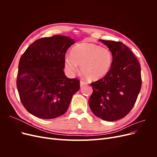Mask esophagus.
Here are the masks:
<instances>
[{"mask_svg": "<svg viewBox=\"0 0 157 157\" xmlns=\"http://www.w3.org/2000/svg\"><path fill=\"white\" fill-rule=\"evenodd\" d=\"M86 84H87V82L83 81V80H80V87H82V86H85V85H86Z\"/></svg>", "mask_w": 157, "mask_h": 157, "instance_id": "esophagus-1", "label": "esophagus"}]
</instances>
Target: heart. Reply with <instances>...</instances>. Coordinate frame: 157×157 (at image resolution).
Here are the masks:
<instances>
[{"instance_id":"b5f03b06","label":"heart","mask_w":157,"mask_h":157,"mask_svg":"<svg viewBox=\"0 0 157 157\" xmlns=\"http://www.w3.org/2000/svg\"><path fill=\"white\" fill-rule=\"evenodd\" d=\"M113 62V56L108 48L91 42H81L71 51V56L64 59L65 67L70 73L78 71L89 80H98L109 73Z\"/></svg>"}]
</instances>
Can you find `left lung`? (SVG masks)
<instances>
[{"label": "left lung", "mask_w": 157, "mask_h": 157, "mask_svg": "<svg viewBox=\"0 0 157 157\" xmlns=\"http://www.w3.org/2000/svg\"><path fill=\"white\" fill-rule=\"evenodd\" d=\"M99 40L111 52L113 62L105 77L90 84L93 92L88 103L96 117L115 121L126 116L134 105L141 87V66L122 42Z\"/></svg>", "instance_id": "1"}]
</instances>
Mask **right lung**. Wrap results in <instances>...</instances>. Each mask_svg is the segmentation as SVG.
I'll return each instance as SVG.
<instances>
[{"instance_id": "1", "label": "right lung", "mask_w": 157, "mask_h": 157, "mask_svg": "<svg viewBox=\"0 0 157 157\" xmlns=\"http://www.w3.org/2000/svg\"><path fill=\"white\" fill-rule=\"evenodd\" d=\"M74 43L65 36L41 38L22 54L16 85L23 107L33 115L51 119L63 115L80 89V80L63 71L65 53Z\"/></svg>"}]
</instances>
